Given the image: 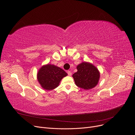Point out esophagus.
Masks as SVG:
<instances>
[{
	"mask_svg": "<svg viewBox=\"0 0 135 135\" xmlns=\"http://www.w3.org/2000/svg\"><path fill=\"white\" fill-rule=\"evenodd\" d=\"M67 74H68V76H71V72L70 71H69V70L67 71Z\"/></svg>",
	"mask_w": 135,
	"mask_h": 135,
	"instance_id": "obj_1",
	"label": "esophagus"
}]
</instances>
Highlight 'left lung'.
<instances>
[{"instance_id":"left-lung-1","label":"left lung","mask_w":135,"mask_h":135,"mask_svg":"<svg viewBox=\"0 0 135 135\" xmlns=\"http://www.w3.org/2000/svg\"><path fill=\"white\" fill-rule=\"evenodd\" d=\"M78 71L73 75L75 84L84 90H89L97 85L100 79L98 68L90 62H83L76 67Z\"/></svg>"}]
</instances>
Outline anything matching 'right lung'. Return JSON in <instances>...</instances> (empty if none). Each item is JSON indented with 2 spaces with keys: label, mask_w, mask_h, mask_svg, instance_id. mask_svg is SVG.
Listing matches in <instances>:
<instances>
[{
  "label": "right lung",
  "mask_w": 135,
  "mask_h": 135,
  "mask_svg": "<svg viewBox=\"0 0 135 135\" xmlns=\"http://www.w3.org/2000/svg\"><path fill=\"white\" fill-rule=\"evenodd\" d=\"M67 75L61 68L54 65L47 64L38 70L37 78L43 89L52 90L58 86L61 80Z\"/></svg>",
  "instance_id": "1"
}]
</instances>
